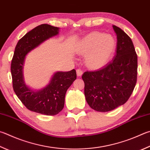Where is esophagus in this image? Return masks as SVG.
I'll use <instances>...</instances> for the list:
<instances>
[{
  "mask_svg": "<svg viewBox=\"0 0 150 150\" xmlns=\"http://www.w3.org/2000/svg\"><path fill=\"white\" fill-rule=\"evenodd\" d=\"M76 71H77V75L78 77H81V76L82 75L83 71L81 69H77V70H76Z\"/></svg>",
  "mask_w": 150,
  "mask_h": 150,
  "instance_id": "esophagus-1",
  "label": "esophagus"
}]
</instances>
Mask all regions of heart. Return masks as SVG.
<instances>
[{
    "instance_id": "obj_1",
    "label": "heart",
    "mask_w": 150,
    "mask_h": 150,
    "mask_svg": "<svg viewBox=\"0 0 150 150\" xmlns=\"http://www.w3.org/2000/svg\"><path fill=\"white\" fill-rule=\"evenodd\" d=\"M116 41L111 35L94 32L84 37L79 44L77 52L86 55V65L91 69L104 66L113 55Z\"/></svg>"
}]
</instances>
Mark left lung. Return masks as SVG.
<instances>
[{
    "mask_svg": "<svg viewBox=\"0 0 150 150\" xmlns=\"http://www.w3.org/2000/svg\"><path fill=\"white\" fill-rule=\"evenodd\" d=\"M113 28L117 39L115 57L101 69L86 71L82 76L86 102L100 112L126 103L137 81L138 57L132 40L121 28Z\"/></svg>",
    "mask_w": 150,
    "mask_h": 150,
    "instance_id": "left-lung-1",
    "label": "left lung"
}]
</instances>
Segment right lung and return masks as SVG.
<instances>
[{
  "label": "right lung",
  "mask_w": 150,
  "mask_h": 150,
  "mask_svg": "<svg viewBox=\"0 0 150 150\" xmlns=\"http://www.w3.org/2000/svg\"><path fill=\"white\" fill-rule=\"evenodd\" d=\"M58 28L48 24H41L33 29L19 40L11 62L13 89L18 98L30 111L46 115H56L63 110L67 90L77 79L76 71L57 72L45 88L34 91L24 82L23 66L27 54L58 35Z\"/></svg>",
  "instance_id": "obj_1"
}]
</instances>
